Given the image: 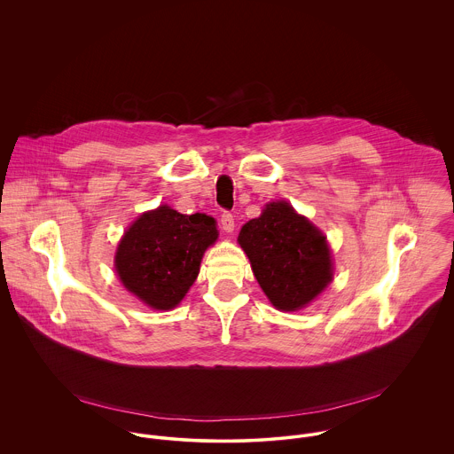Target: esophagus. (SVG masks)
Instances as JSON below:
<instances>
[{"label": "esophagus", "mask_w": 454, "mask_h": 454, "mask_svg": "<svg viewBox=\"0 0 454 454\" xmlns=\"http://www.w3.org/2000/svg\"><path fill=\"white\" fill-rule=\"evenodd\" d=\"M220 223H222V229H223L225 232H232V231H234V216H232L231 213H223Z\"/></svg>", "instance_id": "esophagus-1"}]
</instances>
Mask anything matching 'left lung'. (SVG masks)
I'll return each mask as SVG.
<instances>
[{
	"mask_svg": "<svg viewBox=\"0 0 454 454\" xmlns=\"http://www.w3.org/2000/svg\"><path fill=\"white\" fill-rule=\"evenodd\" d=\"M238 243L260 288L279 311L306 308L333 279L326 238L286 200L265 204L259 218L243 225Z\"/></svg>",
	"mask_w": 454,
	"mask_h": 454,
	"instance_id": "left-lung-1",
	"label": "left lung"
}]
</instances>
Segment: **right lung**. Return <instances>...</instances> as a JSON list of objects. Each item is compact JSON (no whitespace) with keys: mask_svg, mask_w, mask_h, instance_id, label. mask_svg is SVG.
<instances>
[{"mask_svg":"<svg viewBox=\"0 0 454 454\" xmlns=\"http://www.w3.org/2000/svg\"><path fill=\"white\" fill-rule=\"evenodd\" d=\"M216 238L215 218L182 215L164 204L139 215L126 231L117 247L115 270L141 302L168 311L194 285L202 255Z\"/></svg>","mask_w":454,"mask_h":454,"instance_id":"obj_1","label":"right lung"}]
</instances>
